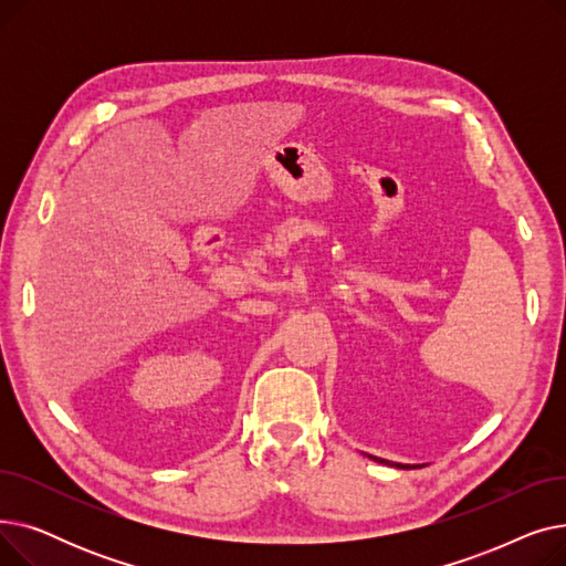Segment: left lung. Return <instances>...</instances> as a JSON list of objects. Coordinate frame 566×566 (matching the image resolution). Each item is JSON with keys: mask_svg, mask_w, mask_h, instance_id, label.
<instances>
[{"mask_svg": "<svg viewBox=\"0 0 566 566\" xmlns=\"http://www.w3.org/2000/svg\"><path fill=\"white\" fill-rule=\"evenodd\" d=\"M369 459H374V461H378V463H385V465H395V468H418V465H408V463H392V461H388V459H378V457H369Z\"/></svg>", "mask_w": 566, "mask_h": 566, "instance_id": "obj_1", "label": "left lung"}]
</instances>
